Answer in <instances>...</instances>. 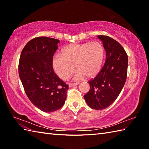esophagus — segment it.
<instances>
[{"mask_svg":"<svg viewBox=\"0 0 149 149\" xmlns=\"http://www.w3.org/2000/svg\"><path fill=\"white\" fill-rule=\"evenodd\" d=\"M79 83H70V84H68V86H70V87H72V86H74L75 85H78Z\"/></svg>","mask_w":149,"mask_h":149,"instance_id":"1","label":"esophagus"}]
</instances>
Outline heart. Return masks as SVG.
<instances>
[{"label": "heart", "mask_w": 149, "mask_h": 149, "mask_svg": "<svg viewBox=\"0 0 149 149\" xmlns=\"http://www.w3.org/2000/svg\"><path fill=\"white\" fill-rule=\"evenodd\" d=\"M105 58V49L99 42L74 44L62 50L61 54L54 55L52 65L54 72L62 80H67L73 73L75 67L77 70L75 80L86 76L93 78L101 70Z\"/></svg>", "instance_id": "b5f03b06"}]
</instances>
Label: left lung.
<instances>
[{
  "label": "left lung",
  "instance_id": "left-lung-1",
  "mask_svg": "<svg viewBox=\"0 0 149 149\" xmlns=\"http://www.w3.org/2000/svg\"><path fill=\"white\" fill-rule=\"evenodd\" d=\"M106 51V61L96 77L88 81L90 89L84 96L91 109L103 110L118 97L126 82L128 58L117 41L107 36H97Z\"/></svg>",
  "mask_w": 149,
  "mask_h": 149
}]
</instances>
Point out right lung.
Here are the masks:
<instances>
[{
	"label": "right lung",
	"mask_w": 149,
	"mask_h": 149,
	"mask_svg": "<svg viewBox=\"0 0 149 149\" xmlns=\"http://www.w3.org/2000/svg\"><path fill=\"white\" fill-rule=\"evenodd\" d=\"M59 42L53 38L36 37L26 43L19 58V75L24 90L30 102L45 112L61 109L69 88L52 65Z\"/></svg>",
	"instance_id": "add662e5"
}]
</instances>
